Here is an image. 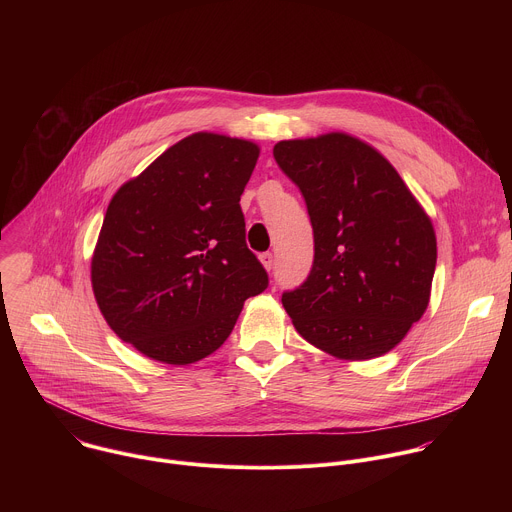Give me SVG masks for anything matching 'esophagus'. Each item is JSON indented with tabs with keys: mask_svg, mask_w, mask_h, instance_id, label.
Returning <instances> with one entry per match:
<instances>
[{
	"mask_svg": "<svg viewBox=\"0 0 512 512\" xmlns=\"http://www.w3.org/2000/svg\"><path fill=\"white\" fill-rule=\"evenodd\" d=\"M259 259H261V263H263V267H265L267 271H271V269H273V265H275V259H273V253H271V251L263 253Z\"/></svg>",
	"mask_w": 512,
	"mask_h": 512,
	"instance_id": "1",
	"label": "esophagus"
}]
</instances>
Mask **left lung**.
<instances>
[{
    "label": "left lung",
    "instance_id": "left-lung-1",
    "mask_svg": "<svg viewBox=\"0 0 512 512\" xmlns=\"http://www.w3.org/2000/svg\"><path fill=\"white\" fill-rule=\"evenodd\" d=\"M273 158L310 214L314 263L281 302L320 350L367 360L395 348L429 302L437 245L397 170L346 133L279 141Z\"/></svg>",
    "mask_w": 512,
    "mask_h": 512
}]
</instances>
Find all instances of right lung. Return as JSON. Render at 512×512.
I'll use <instances>...</instances> for the list:
<instances>
[{
    "label": "right lung",
    "instance_id": "right-lung-1",
    "mask_svg": "<svg viewBox=\"0 0 512 512\" xmlns=\"http://www.w3.org/2000/svg\"><path fill=\"white\" fill-rule=\"evenodd\" d=\"M257 158L251 141L194 133L109 202L93 291L111 330L141 354L168 364L208 356L245 300L267 289L239 204Z\"/></svg>",
    "mask_w": 512,
    "mask_h": 512
}]
</instances>
